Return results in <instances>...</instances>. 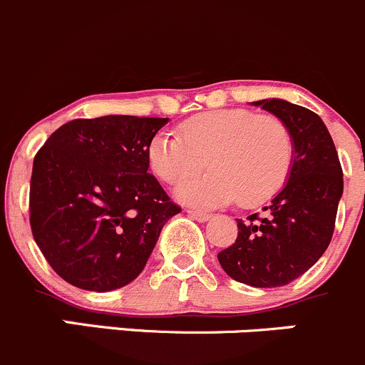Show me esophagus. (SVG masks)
Here are the masks:
<instances>
[{
  "label": "esophagus",
  "mask_w": 365,
  "mask_h": 365,
  "mask_svg": "<svg viewBox=\"0 0 365 365\" xmlns=\"http://www.w3.org/2000/svg\"><path fill=\"white\" fill-rule=\"evenodd\" d=\"M187 213H189V217H192V219L200 220V222H206V220L210 219V213L206 212H200V210H187Z\"/></svg>",
  "instance_id": "esophagus-1"
}]
</instances>
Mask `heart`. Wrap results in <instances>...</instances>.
Instances as JSON below:
<instances>
[{"mask_svg": "<svg viewBox=\"0 0 365 365\" xmlns=\"http://www.w3.org/2000/svg\"><path fill=\"white\" fill-rule=\"evenodd\" d=\"M293 162V138L282 120L249 109H215L180 125V135L159 132L148 164L162 182L182 185L176 197L197 206L238 201L257 206L284 185ZM208 165L203 179L185 182Z\"/></svg>", "mask_w": 365, "mask_h": 365, "instance_id": "1", "label": "heart"}]
</instances>
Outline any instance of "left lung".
<instances>
[{"mask_svg":"<svg viewBox=\"0 0 365 365\" xmlns=\"http://www.w3.org/2000/svg\"><path fill=\"white\" fill-rule=\"evenodd\" d=\"M286 123L293 138V164L284 189L217 254L231 279L254 288L286 286L307 272L329 247L342 196V169L330 132L311 109L281 98L252 102Z\"/></svg>","mask_w":365,"mask_h":365,"instance_id":"obj_1","label":"left lung"}]
</instances>
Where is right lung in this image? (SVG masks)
<instances>
[{
	"label": "right lung",
	"mask_w": 365,
	"mask_h": 365,
	"mask_svg": "<svg viewBox=\"0 0 365 365\" xmlns=\"http://www.w3.org/2000/svg\"><path fill=\"white\" fill-rule=\"evenodd\" d=\"M169 118L125 114L72 120L33 160L29 224L61 279L111 292L145 268L180 206L148 173V145Z\"/></svg>",
	"instance_id": "right-lung-1"
}]
</instances>
